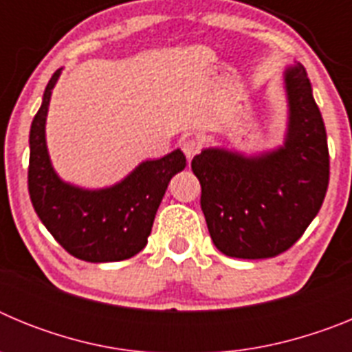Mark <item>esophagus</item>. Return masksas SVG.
Listing matches in <instances>:
<instances>
[{
	"mask_svg": "<svg viewBox=\"0 0 352 352\" xmlns=\"http://www.w3.org/2000/svg\"><path fill=\"white\" fill-rule=\"evenodd\" d=\"M201 148H203V146H201V141H197V139H186L182 144L183 153H185V157L188 158V160H192V158L201 151Z\"/></svg>",
	"mask_w": 352,
	"mask_h": 352,
	"instance_id": "1",
	"label": "esophagus"
}]
</instances>
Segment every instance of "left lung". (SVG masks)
I'll return each mask as SVG.
<instances>
[{
  "label": "left lung",
  "instance_id": "1",
  "mask_svg": "<svg viewBox=\"0 0 352 352\" xmlns=\"http://www.w3.org/2000/svg\"><path fill=\"white\" fill-rule=\"evenodd\" d=\"M289 123L280 148L245 157L206 148L192 160L214 247L238 259H268L296 243L319 213L329 182L321 111L303 65L284 72Z\"/></svg>",
  "mask_w": 352,
  "mask_h": 352
}]
</instances>
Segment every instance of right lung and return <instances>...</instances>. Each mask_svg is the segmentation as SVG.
<instances>
[{
	"mask_svg": "<svg viewBox=\"0 0 352 352\" xmlns=\"http://www.w3.org/2000/svg\"><path fill=\"white\" fill-rule=\"evenodd\" d=\"M61 68L52 74L30 130L28 190L38 219L70 256L88 263L130 259L148 243L155 214L174 174L185 169L182 149L139 164L125 179L100 190L65 183L52 169L45 118Z\"/></svg>",
	"mask_w": 352,
	"mask_h": 352,
	"instance_id": "1",
	"label": "right lung"
}]
</instances>
